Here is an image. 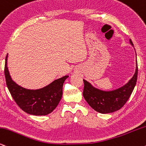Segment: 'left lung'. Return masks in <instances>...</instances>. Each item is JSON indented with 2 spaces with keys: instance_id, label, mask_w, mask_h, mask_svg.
I'll return each instance as SVG.
<instances>
[{
  "instance_id": "8db88e82",
  "label": "left lung",
  "mask_w": 146,
  "mask_h": 146,
  "mask_svg": "<svg viewBox=\"0 0 146 146\" xmlns=\"http://www.w3.org/2000/svg\"><path fill=\"white\" fill-rule=\"evenodd\" d=\"M130 43L133 46L131 39ZM138 66L137 61L136 71L133 78L124 86L111 92H104L94 88L87 80H83L84 98L94 110L100 113H110L119 110L126 103L136 85Z\"/></svg>"
}]
</instances>
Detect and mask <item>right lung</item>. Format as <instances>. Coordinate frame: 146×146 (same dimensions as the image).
<instances>
[{
	"mask_svg": "<svg viewBox=\"0 0 146 146\" xmlns=\"http://www.w3.org/2000/svg\"><path fill=\"white\" fill-rule=\"evenodd\" d=\"M5 76L6 84L12 98L25 112L34 115H46L52 112L61 100L63 85L68 76H63L36 90L19 86L12 80L7 68V54L5 58Z\"/></svg>",
	"mask_w": 146,
	"mask_h": 146,
	"instance_id": "add662e5",
	"label": "right lung"
}]
</instances>
